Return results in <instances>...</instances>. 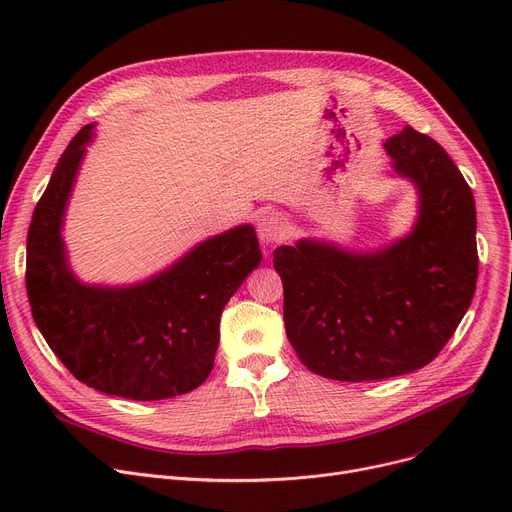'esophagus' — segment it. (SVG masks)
Instances as JSON below:
<instances>
[{
    "instance_id": "34e87169",
    "label": "esophagus",
    "mask_w": 512,
    "mask_h": 512,
    "mask_svg": "<svg viewBox=\"0 0 512 512\" xmlns=\"http://www.w3.org/2000/svg\"><path fill=\"white\" fill-rule=\"evenodd\" d=\"M257 232L263 245H276V242L288 236V222L280 213H267L259 220Z\"/></svg>"
}]
</instances>
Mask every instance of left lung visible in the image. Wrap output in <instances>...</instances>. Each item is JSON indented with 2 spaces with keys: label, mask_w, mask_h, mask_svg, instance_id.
<instances>
[{
  "label": "left lung",
  "mask_w": 512,
  "mask_h": 512,
  "mask_svg": "<svg viewBox=\"0 0 512 512\" xmlns=\"http://www.w3.org/2000/svg\"><path fill=\"white\" fill-rule=\"evenodd\" d=\"M384 147L419 188L407 238L369 255L311 240L274 251L286 336L303 365L330 380H386L432 363L475 294V201L463 174L413 126Z\"/></svg>",
  "instance_id": "8db88e82"
}]
</instances>
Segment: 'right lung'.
I'll use <instances>...</instances> for the list:
<instances>
[{
  "mask_svg": "<svg viewBox=\"0 0 512 512\" xmlns=\"http://www.w3.org/2000/svg\"><path fill=\"white\" fill-rule=\"evenodd\" d=\"M80 128L39 199L26 236V294L45 342L78 382L130 400L199 388L213 369L220 315L255 267L253 226L205 240L143 284L95 288L74 280L60 236L70 188L91 139Z\"/></svg>",
  "mask_w": 512,
  "mask_h": 512,
  "instance_id": "right-lung-1",
  "label": "right lung"
}]
</instances>
